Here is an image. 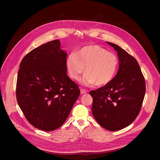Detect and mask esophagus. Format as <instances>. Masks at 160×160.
<instances>
[{
    "label": "esophagus",
    "instance_id": "esophagus-1",
    "mask_svg": "<svg viewBox=\"0 0 160 160\" xmlns=\"http://www.w3.org/2000/svg\"><path fill=\"white\" fill-rule=\"evenodd\" d=\"M88 91H87V90H85V89H81V94L82 95V94H85V93H88Z\"/></svg>",
    "mask_w": 160,
    "mask_h": 160
}]
</instances>
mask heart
Here are the masks:
<instances>
[{"mask_svg": "<svg viewBox=\"0 0 160 160\" xmlns=\"http://www.w3.org/2000/svg\"><path fill=\"white\" fill-rule=\"evenodd\" d=\"M67 72L71 79L79 80L85 68V84L108 85L118 71L119 59L114 53L98 45L86 46L67 58Z\"/></svg>", "mask_w": 160, "mask_h": 160, "instance_id": "obj_1", "label": "heart"}]
</instances>
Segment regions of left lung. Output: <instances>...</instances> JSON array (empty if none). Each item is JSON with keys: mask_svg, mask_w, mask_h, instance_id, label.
<instances>
[{"mask_svg": "<svg viewBox=\"0 0 160 160\" xmlns=\"http://www.w3.org/2000/svg\"><path fill=\"white\" fill-rule=\"evenodd\" d=\"M119 70L109 83L91 91L92 113L105 129L115 132L128 127L138 117L146 93V82L138 61L118 45Z\"/></svg>", "mask_w": 160, "mask_h": 160, "instance_id": "8db88e82", "label": "left lung"}]
</instances>
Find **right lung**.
Masks as SVG:
<instances>
[{
	"instance_id": "right-lung-1",
	"label": "right lung",
	"mask_w": 160,
	"mask_h": 160,
	"mask_svg": "<svg viewBox=\"0 0 160 160\" xmlns=\"http://www.w3.org/2000/svg\"><path fill=\"white\" fill-rule=\"evenodd\" d=\"M67 52L59 40L37 47L23 58L18 72L17 102L34 127L51 132L64 123L78 99L79 87L67 75Z\"/></svg>"
}]
</instances>
